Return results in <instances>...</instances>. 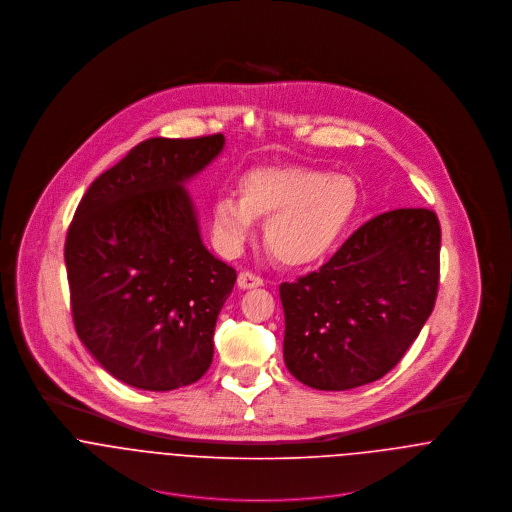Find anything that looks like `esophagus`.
<instances>
[{
	"instance_id": "1",
	"label": "esophagus",
	"mask_w": 512,
	"mask_h": 512,
	"mask_svg": "<svg viewBox=\"0 0 512 512\" xmlns=\"http://www.w3.org/2000/svg\"><path fill=\"white\" fill-rule=\"evenodd\" d=\"M264 286V280L252 272H240L238 274V288L240 290H252V288H260Z\"/></svg>"
}]
</instances>
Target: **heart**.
<instances>
[{"label": "heart", "mask_w": 512, "mask_h": 512, "mask_svg": "<svg viewBox=\"0 0 512 512\" xmlns=\"http://www.w3.org/2000/svg\"><path fill=\"white\" fill-rule=\"evenodd\" d=\"M238 193L211 205V234L220 252H240L256 219H268V250L293 268L317 264L333 252L361 199L353 177L303 165L252 169L242 175Z\"/></svg>", "instance_id": "b5f03b06"}]
</instances>
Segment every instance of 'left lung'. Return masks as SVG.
<instances>
[{
  "label": "left lung",
  "mask_w": 512,
  "mask_h": 512,
  "mask_svg": "<svg viewBox=\"0 0 512 512\" xmlns=\"http://www.w3.org/2000/svg\"><path fill=\"white\" fill-rule=\"evenodd\" d=\"M438 215L394 209L357 228L317 272L280 286L284 361L315 390H349L400 363L432 315Z\"/></svg>",
  "instance_id": "8db88e82"
}]
</instances>
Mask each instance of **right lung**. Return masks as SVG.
<instances>
[{"label": "right lung", "mask_w": 512, "mask_h": 512, "mask_svg": "<svg viewBox=\"0 0 512 512\" xmlns=\"http://www.w3.org/2000/svg\"><path fill=\"white\" fill-rule=\"evenodd\" d=\"M224 136L149 138L104 171L76 207L65 242L78 339L114 378L142 390L197 382L236 272L203 244L183 183Z\"/></svg>", "instance_id": "right-lung-1"}]
</instances>
